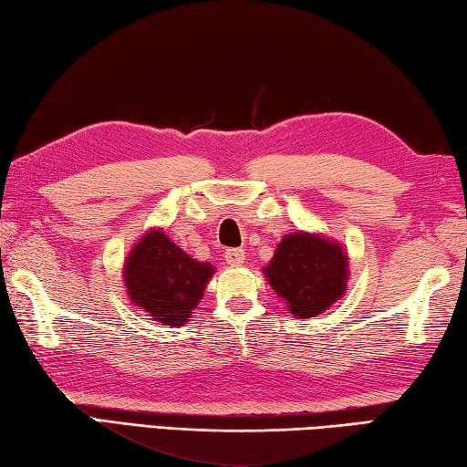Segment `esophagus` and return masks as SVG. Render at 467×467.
I'll return each mask as SVG.
<instances>
[{
    "instance_id": "obj_1",
    "label": "esophagus",
    "mask_w": 467,
    "mask_h": 467,
    "mask_svg": "<svg viewBox=\"0 0 467 467\" xmlns=\"http://www.w3.org/2000/svg\"><path fill=\"white\" fill-rule=\"evenodd\" d=\"M225 263L232 265V266H240L244 261H246V252H244L242 248H229L225 250Z\"/></svg>"
}]
</instances>
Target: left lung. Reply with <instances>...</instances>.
Listing matches in <instances>:
<instances>
[{"mask_svg": "<svg viewBox=\"0 0 467 467\" xmlns=\"http://www.w3.org/2000/svg\"><path fill=\"white\" fill-rule=\"evenodd\" d=\"M266 279L294 317L310 318L346 294L348 254L320 235H285L265 269Z\"/></svg>", "mask_w": 467, "mask_h": 467, "instance_id": "8db88e82", "label": "left lung"}]
</instances>
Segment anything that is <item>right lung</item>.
<instances>
[{"instance_id": "1", "label": "right lung", "mask_w": 467, "mask_h": 467, "mask_svg": "<svg viewBox=\"0 0 467 467\" xmlns=\"http://www.w3.org/2000/svg\"><path fill=\"white\" fill-rule=\"evenodd\" d=\"M213 275L175 246L163 232H150L128 256L124 277L130 300L170 327L186 325Z\"/></svg>"}]
</instances>
